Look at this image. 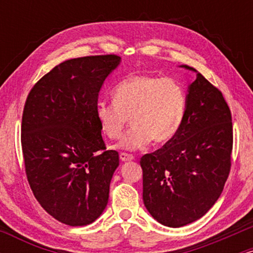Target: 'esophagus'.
<instances>
[{"instance_id": "obj_1", "label": "esophagus", "mask_w": 253, "mask_h": 253, "mask_svg": "<svg viewBox=\"0 0 253 253\" xmlns=\"http://www.w3.org/2000/svg\"><path fill=\"white\" fill-rule=\"evenodd\" d=\"M120 159L123 162H128V161H133V159H134V157H133L132 155H129V153L121 152L120 153Z\"/></svg>"}]
</instances>
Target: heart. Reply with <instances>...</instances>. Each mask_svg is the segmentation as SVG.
Instances as JSON below:
<instances>
[{"mask_svg":"<svg viewBox=\"0 0 253 253\" xmlns=\"http://www.w3.org/2000/svg\"><path fill=\"white\" fill-rule=\"evenodd\" d=\"M113 102L96 106L97 123L107 138L123 135L127 123L132 127L119 147L134 151L151 141L164 144L177 134L187 107L185 90L175 80L149 75H133L117 84Z\"/></svg>","mask_w":253,"mask_h":253,"instance_id":"heart-1","label":"heart"}]
</instances>
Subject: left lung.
<instances>
[{"label": "left lung", "instance_id": "left-lung-1", "mask_svg": "<svg viewBox=\"0 0 253 253\" xmlns=\"http://www.w3.org/2000/svg\"><path fill=\"white\" fill-rule=\"evenodd\" d=\"M188 86L187 107L177 134L144 155L143 200L149 213L168 227L202 217L221 195L231 170L232 115L221 91L200 72Z\"/></svg>", "mask_w": 253, "mask_h": 253}]
</instances>
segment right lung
<instances>
[{
	"label": "right lung",
	"instance_id": "obj_1",
	"mask_svg": "<svg viewBox=\"0 0 253 253\" xmlns=\"http://www.w3.org/2000/svg\"><path fill=\"white\" fill-rule=\"evenodd\" d=\"M120 62L115 54L65 60L26 100L21 145L28 183L43 210L65 225L94 222L108 203L119 153L106 150L95 110Z\"/></svg>",
	"mask_w": 253,
	"mask_h": 253
}]
</instances>
